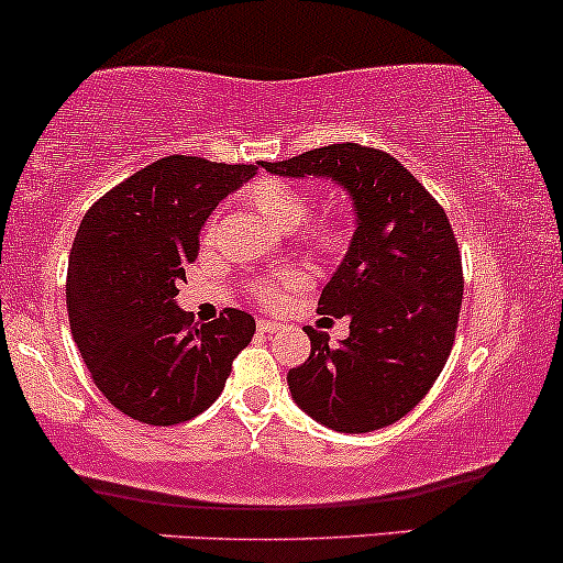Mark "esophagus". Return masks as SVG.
Returning a JSON list of instances; mask_svg holds the SVG:
<instances>
[{"label":"esophagus","mask_w":563,"mask_h":563,"mask_svg":"<svg viewBox=\"0 0 563 563\" xmlns=\"http://www.w3.org/2000/svg\"><path fill=\"white\" fill-rule=\"evenodd\" d=\"M257 330L265 332V335H271V332L279 330V322H274V319H260L257 322Z\"/></svg>","instance_id":"obj_1"}]
</instances>
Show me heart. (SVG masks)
Returning a JSON list of instances; mask_svg holds the SVG:
<instances>
[{"mask_svg": "<svg viewBox=\"0 0 563 563\" xmlns=\"http://www.w3.org/2000/svg\"><path fill=\"white\" fill-rule=\"evenodd\" d=\"M244 201L263 217L268 225L276 231H292L298 244L303 250L313 252L317 257L338 260L346 255L354 244L356 222L346 211H322V214H308V196L300 185L289 183V179L279 177H265L257 179L246 187ZM214 222L209 220L203 239H211L214 233ZM303 287V276L298 271H282L274 279H257L250 287L252 298L257 303L268 308H279L289 292Z\"/></svg>", "mask_w": 563, "mask_h": 563, "instance_id": "heart-1", "label": "heart"}]
</instances>
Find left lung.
I'll return each instance as SVG.
<instances>
[{"instance_id":"obj_1","label":"left lung","mask_w":563,"mask_h":563,"mask_svg":"<svg viewBox=\"0 0 563 563\" xmlns=\"http://www.w3.org/2000/svg\"><path fill=\"white\" fill-rule=\"evenodd\" d=\"M260 166L335 179L356 214L352 250L317 308L349 317V338L332 346L328 332L306 328L311 354L287 373L295 402L335 432L395 424L432 389L456 338L464 276L445 209L400 161L365 144Z\"/></svg>"}]
</instances>
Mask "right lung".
Listing matches in <instances>:
<instances>
[{"mask_svg":"<svg viewBox=\"0 0 563 563\" xmlns=\"http://www.w3.org/2000/svg\"><path fill=\"white\" fill-rule=\"evenodd\" d=\"M257 166L166 155L88 209L66 271L69 328L90 378L120 413L172 427L220 397L255 319L225 308L207 324L174 303L211 209Z\"/></svg>","mask_w":563,"mask_h":563,"instance_id":"1","label":"right lung"}]
</instances>
